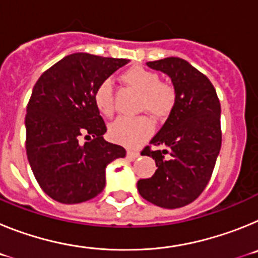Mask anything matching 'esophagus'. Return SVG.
Instances as JSON below:
<instances>
[{
    "mask_svg": "<svg viewBox=\"0 0 258 258\" xmlns=\"http://www.w3.org/2000/svg\"><path fill=\"white\" fill-rule=\"evenodd\" d=\"M126 156L131 157V159H137V157L141 156V154L138 151H133V150H127Z\"/></svg>",
    "mask_w": 258,
    "mask_h": 258,
    "instance_id": "1",
    "label": "esophagus"
}]
</instances>
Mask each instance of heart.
<instances>
[{
	"mask_svg": "<svg viewBox=\"0 0 258 258\" xmlns=\"http://www.w3.org/2000/svg\"><path fill=\"white\" fill-rule=\"evenodd\" d=\"M120 80L126 85L141 92L140 108L147 111L156 117H164L172 112L177 102V93L174 86L160 81L156 72L133 66L120 75ZM95 107L103 116L113 115L115 97L111 81L104 80L95 88L93 93ZM154 124L147 116L137 117H118L108 127L111 140L127 147H136L151 136Z\"/></svg>",
	"mask_w": 258,
	"mask_h": 258,
	"instance_id": "b5f03b06",
	"label": "heart"
}]
</instances>
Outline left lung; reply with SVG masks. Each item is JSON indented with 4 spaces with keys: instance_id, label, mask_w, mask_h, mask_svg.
I'll return each instance as SVG.
<instances>
[{
    "instance_id": "1",
    "label": "left lung",
    "mask_w": 258,
    "mask_h": 258,
    "mask_svg": "<svg viewBox=\"0 0 258 258\" xmlns=\"http://www.w3.org/2000/svg\"><path fill=\"white\" fill-rule=\"evenodd\" d=\"M147 66L172 79L177 102L151 145L141 152L154 159L157 169L137 187L155 206L181 208L200 197L213 173L222 142L220 99L208 77L184 59L170 56ZM151 145L163 150H152Z\"/></svg>"
}]
</instances>
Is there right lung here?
<instances>
[{"label": "right lung", "mask_w": 258, "mask_h": 258, "mask_svg": "<svg viewBox=\"0 0 258 258\" xmlns=\"http://www.w3.org/2000/svg\"><path fill=\"white\" fill-rule=\"evenodd\" d=\"M127 61L75 52L45 71L33 86L26 151L40 187L51 199L61 204L93 199L106 186V166L126 155L124 147L104 141L107 127L93 93ZM81 136L86 143L79 142Z\"/></svg>", "instance_id": "right-lung-1"}]
</instances>
